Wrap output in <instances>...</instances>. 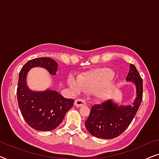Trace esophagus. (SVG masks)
Instances as JSON below:
<instances>
[{
  "label": "esophagus",
  "mask_w": 159,
  "mask_h": 159,
  "mask_svg": "<svg viewBox=\"0 0 159 159\" xmlns=\"http://www.w3.org/2000/svg\"><path fill=\"white\" fill-rule=\"evenodd\" d=\"M86 102L84 100L82 99H77L75 102V106H77V107H80V106H82L84 105H85Z\"/></svg>",
  "instance_id": "1"
}]
</instances>
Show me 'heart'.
<instances>
[{"label": "heart", "instance_id": "heart-1", "mask_svg": "<svg viewBox=\"0 0 159 159\" xmlns=\"http://www.w3.org/2000/svg\"><path fill=\"white\" fill-rule=\"evenodd\" d=\"M115 78V73L108 69H103L80 76L79 80L70 77L68 80L69 85L75 92L82 90L87 93L98 92L100 98H106L114 90V84L111 83Z\"/></svg>", "mask_w": 159, "mask_h": 159}]
</instances>
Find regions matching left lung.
I'll return each mask as SVG.
<instances>
[{
    "mask_svg": "<svg viewBox=\"0 0 159 159\" xmlns=\"http://www.w3.org/2000/svg\"><path fill=\"white\" fill-rule=\"evenodd\" d=\"M126 81L135 85L136 98L132 105L122 106L107 100L91 107L85 127L93 136L112 139L122 133L134 119L143 99V80L134 65L130 64Z\"/></svg>",
    "mask_w": 159,
    "mask_h": 159,
    "instance_id": "8db88e82",
    "label": "left lung"
}]
</instances>
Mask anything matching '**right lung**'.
I'll list each match as a JSON object with an SVG mask.
<instances>
[{
	"instance_id": "obj_1",
	"label": "right lung",
	"mask_w": 159,
	"mask_h": 159,
	"mask_svg": "<svg viewBox=\"0 0 159 159\" xmlns=\"http://www.w3.org/2000/svg\"><path fill=\"white\" fill-rule=\"evenodd\" d=\"M42 67L51 75H56L58 64L51 58H34L24 65L19 72L17 101L26 122L38 131H51L61 123L66 112L73 106L75 100L65 98L51 89L33 91L28 88L27 76L32 68Z\"/></svg>"
}]
</instances>
